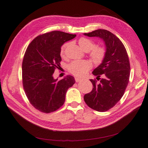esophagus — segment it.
Instances as JSON below:
<instances>
[{
  "label": "esophagus",
  "instance_id": "esophagus-1",
  "mask_svg": "<svg viewBox=\"0 0 148 148\" xmlns=\"http://www.w3.org/2000/svg\"><path fill=\"white\" fill-rule=\"evenodd\" d=\"M75 82H77V83H78V82H81L82 81V79H80V78H75Z\"/></svg>",
  "mask_w": 148,
  "mask_h": 148
}]
</instances>
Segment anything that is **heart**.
I'll use <instances>...</instances> for the list:
<instances>
[{
  "mask_svg": "<svg viewBox=\"0 0 148 148\" xmlns=\"http://www.w3.org/2000/svg\"><path fill=\"white\" fill-rule=\"evenodd\" d=\"M78 44L81 48L86 52L89 50V56L91 61L95 65H99L104 60L106 56V50L104 48L96 46L95 43L91 39L86 38H81L78 41ZM68 44L65 43L60 49V55L64 57L65 55L66 47ZM91 64L88 60H76L71 62L69 65V70L77 77H82L86 74L91 69Z\"/></svg>",
  "mask_w": 148,
  "mask_h": 148,
  "instance_id": "1",
  "label": "heart"
}]
</instances>
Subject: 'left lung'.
I'll return each mask as SVG.
<instances>
[{
	"mask_svg": "<svg viewBox=\"0 0 148 148\" xmlns=\"http://www.w3.org/2000/svg\"><path fill=\"white\" fill-rule=\"evenodd\" d=\"M84 34L99 37L105 42L104 59L92 71L97 80H101L98 83L96 79H90L93 88L84 96V100L90 108L106 112L113 107L124 95L130 74L129 58L122 41L110 31L99 29ZM101 75L102 79L100 78Z\"/></svg>",
	"mask_w": 148,
	"mask_h": 148,
	"instance_id": "obj_1",
	"label": "left lung"
}]
</instances>
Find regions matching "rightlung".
<instances>
[{
	"label": "right lung",
	"mask_w": 148,
	"mask_h": 148,
	"mask_svg": "<svg viewBox=\"0 0 148 148\" xmlns=\"http://www.w3.org/2000/svg\"><path fill=\"white\" fill-rule=\"evenodd\" d=\"M75 36L53 31L39 35L26 49L22 63L23 86L31 104L41 112L51 113L63 106L67 90L75 83L70 75L59 81L53 77L60 67L61 46Z\"/></svg>",
	"instance_id": "1"
}]
</instances>
